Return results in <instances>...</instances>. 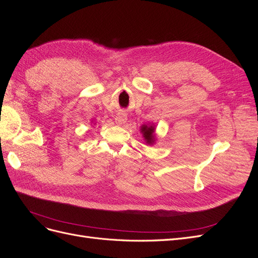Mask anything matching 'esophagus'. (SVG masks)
I'll list each match as a JSON object with an SVG mask.
<instances>
[{
    "label": "esophagus",
    "mask_w": 258,
    "mask_h": 258,
    "mask_svg": "<svg viewBox=\"0 0 258 258\" xmlns=\"http://www.w3.org/2000/svg\"><path fill=\"white\" fill-rule=\"evenodd\" d=\"M115 122H116L117 124H119V126H121V124L127 122V116L124 115V114H122V113H120V114H118V115H116V117H115Z\"/></svg>",
    "instance_id": "34e87169"
}]
</instances>
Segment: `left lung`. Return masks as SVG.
<instances>
[{"label": "left lung", "mask_w": 258, "mask_h": 258, "mask_svg": "<svg viewBox=\"0 0 258 258\" xmlns=\"http://www.w3.org/2000/svg\"><path fill=\"white\" fill-rule=\"evenodd\" d=\"M140 131H141L144 142L147 145H154L156 141H157V138H156V127L154 123L142 124L141 128H140Z\"/></svg>", "instance_id": "obj_1"}]
</instances>
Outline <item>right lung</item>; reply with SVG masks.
I'll use <instances>...</instances> for the list:
<instances>
[{
    "label": "right lung",
    "mask_w": 258,
    "mask_h": 258,
    "mask_svg": "<svg viewBox=\"0 0 258 258\" xmlns=\"http://www.w3.org/2000/svg\"><path fill=\"white\" fill-rule=\"evenodd\" d=\"M91 122H92V123H95V124H96V122H95V121H93V120H92V121H91Z\"/></svg>",
    "instance_id": "add662e5"
}]
</instances>
